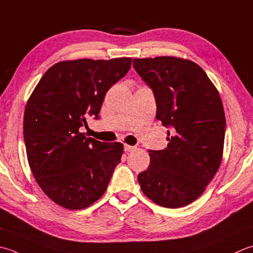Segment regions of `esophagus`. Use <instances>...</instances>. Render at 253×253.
Listing matches in <instances>:
<instances>
[{"label":"esophagus","instance_id":"obj_1","mask_svg":"<svg viewBox=\"0 0 253 253\" xmlns=\"http://www.w3.org/2000/svg\"><path fill=\"white\" fill-rule=\"evenodd\" d=\"M133 149H135V147H132V146H129V145H124V150H125L126 152H129V151H132Z\"/></svg>","mask_w":253,"mask_h":253}]
</instances>
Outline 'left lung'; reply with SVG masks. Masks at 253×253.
<instances>
[{"mask_svg":"<svg viewBox=\"0 0 253 253\" xmlns=\"http://www.w3.org/2000/svg\"><path fill=\"white\" fill-rule=\"evenodd\" d=\"M132 66L153 92L157 120L170 129L168 147L149 150L150 165L138 182L156 204L186 206L203 194L221 163L226 118L219 93L186 59H133Z\"/></svg>","mask_w":253,"mask_h":253,"instance_id":"8db88e82","label":"left lung"}]
</instances>
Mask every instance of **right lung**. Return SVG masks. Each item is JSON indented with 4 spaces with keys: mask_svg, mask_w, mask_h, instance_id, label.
Segmentation results:
<instances>
[{
    "mask_svg": "<svg viewBox=\"0 0 253 253\" xmlns=\"http://www.w3.org/2000/svg\"><path fill=\"white\" fill-rule=\"evenodd\" d=\"M131 58L79 59L53 64L26 104L24 140L29 167L49 199L83 210L106 191L124 146L85 137L86 118L97 120L106 92L130 69Z\"/></svg>",
    "mask_w": 253,
    "mask_h": 253,
    "instance_id": "add662e5",
    "label": "right lung"
}]
</instances>
